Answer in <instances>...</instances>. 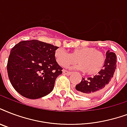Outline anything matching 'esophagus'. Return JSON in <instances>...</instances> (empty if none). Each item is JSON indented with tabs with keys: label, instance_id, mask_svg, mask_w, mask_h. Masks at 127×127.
<instances>
[{
	"label": "esophagus",
	"instance_id": "1",
	"mask_svg": "<svg viewBox=\"0 0 127 127\" xmlns=\"http://www.w3.org/2000/svg\"><path fill=\"white\" fill-rule=\"evenodd\" d=\"M63 72L64 73V74H66V75H70L72 72H70V71H68L66 70H63Z\"/></svg>",
	"mask_w": 127,
	"mask_h": 127
}]
</instances>
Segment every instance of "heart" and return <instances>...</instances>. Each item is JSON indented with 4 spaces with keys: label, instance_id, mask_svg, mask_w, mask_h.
I'll return each mask as SVG.
<instances>
[{
    "label": "heart",
    "instance_id": "1",
    "mask_svg": "<svg viewBox=\"0 0 127 127\" xmlns=\"http://www.w3.org/2000/svg\"><path fill=\"white\" fill-rule=\"evenodd\" d=\"M55 57L58 64L63 67L77 61L79 68L85 74L90 75L98 73L106 62L104 53L91 46L75 48L70 53L62 48H57L55 52Z\"/></svg>",
    "mask_w": 127,
    "mask_h": 127
}]
</instances>
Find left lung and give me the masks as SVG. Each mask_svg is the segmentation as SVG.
<instances>
[{"instance_id":"left-lung-1","label":"left lung","mask_w":127,"mask_h":127,"mask_svg":"<svg viewBox=\"0 0 127 127\" xmlns=\"http://www.w3.org/2000/svg\"><path fill=\"white\" fill-rule=\"evenodd\" d=\"M117 57L115 53L106 52L104 68L94 76L83 78L81 83L76 85V89L84 95L98 96L108 89L113 83V75L116 69Z\"/></svg>"}]
</instances>
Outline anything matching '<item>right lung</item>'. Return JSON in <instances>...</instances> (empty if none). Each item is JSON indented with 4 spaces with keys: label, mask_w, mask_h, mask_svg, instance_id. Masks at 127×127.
Wrapping results in <instances>:
<instances>
[{
    "label": "right lung",
    "mask_w": 127,
    "mask_h": 127,
    "mask_svg": "<svg viewBox=\"0 0 127 127\" xmlns=\"http://www.w3.org/2000/svg\"><path fill=\"white\" fill-rule=\"evenodd\" d=\"M58 46L38 40H23L12 48L7 63L14 89L26 98L36 99L53 90L63 68L56 61Z\"/></svg>",
    "instance_id": "obj_1"
}]
</instances>
